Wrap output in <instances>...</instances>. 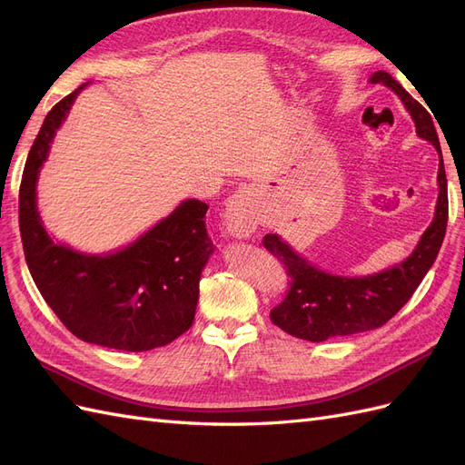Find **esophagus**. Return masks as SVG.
<instances>
[{
    "instance_id": "1",
    "label": "esophagus",
    "mask_w": 465,
    "mask_h": 465,
    "mask_svg": "<svg viewBox=\"0 0 465 465\" xmlns=\"http://www.w3.org/2000/svg\"><path fill=\"white\" fill-rule=\"evenodd\" d=\"M224 229L236 238H248L256 231L252 198L246 190L236 192L227 202V207H224Z\"/></svg>"
}]
</instances>
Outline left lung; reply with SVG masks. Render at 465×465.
I'll return each instance as SVG.
<instances>
[{
  "instance_id": "8db88e82",
  "label": "left lung",
  "mask_w": 465,
  "mask_h": 465,
  "mask_svg": "<svg viewBox=\"0 0 465 465\" xmlns=\"http://www.w3.org/2000/svg\"><path fill=\"white\" fill-rule=\"evenodd\" d=\"M371 83H382L396 93L415 120L419 137L427 139L440 154L439 202L430 227L420 236L413 254L405 262L369 277H340L316 270L277 234H265L263 246L285 265L289 291L283 302L270 312L283 331L306 341L369 331L400 312L430 270L442 246L448 223V182L442 151L429 112L386 72H376Z\"/></svg>"
}]
</instances>
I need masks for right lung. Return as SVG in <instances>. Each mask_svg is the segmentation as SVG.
Returning a JSON list of instances; mask_svg holds the SVG:
<instances>
[{
  "instance_id": "1",
  "label": "right lung",
  "mask_w": 465,
  "mask_h": 465,
  "mask_svg": "<svg viewBox=\"0 0 465 465\" xmlns=\"http://www.w3.org/2000/svg\"><path fill=\"white\" fill-rule=\"evenodd\" d=\"M83 87L48 112L26 159L19 188L25 260L42 297L79 340L132 353L163 347L193 323L202 270L215 248L205 229L209 205L182 202L134 244L108 256L54 242L40 223L36 180Z\"/></svg>"
}]
</instances>
